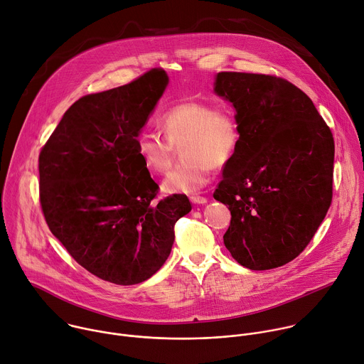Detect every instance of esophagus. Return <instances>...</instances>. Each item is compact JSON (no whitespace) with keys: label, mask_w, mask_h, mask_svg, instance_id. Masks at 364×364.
Wrapping results in <instances>:
<instances>
[{"label":"esophagus","mask_w":364,"mask_h":364,"mask_svg":"<svg viewBox=\"0 0 364 364\" xmlns=\"http://www.w3.org/2000/svg\"><path fill=\"white\" fill-rule=\"evenodd\" d=\"M190 200H191V203H194V204H205V203H207V198H205V197H203V196H197V194L191 196V197H190Z\"/></svg>","instance_id":"obj_1"}]
</instances>
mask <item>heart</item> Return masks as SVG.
Returning <instances> with one entry per match:
<instances>
[{
    "label": "heart",
    "instance_id": "1",
    "mask_svg": "<svg viewBox=\"0 0 364 364\" xmlns=\"http://www.w3.org/2000/svg\"><path fill=\"white\" fill-rule=\"evenodd\" d=\"M164 139L141 132L136 137V151L144 167L156 174L168 170L174 149L181 145L186 163L173 168L163 180L168 194H191L208 184L214 167L228 164L241 141V127L230 108L201 101L174 104L160 118Z\"/></svg>",
    "mask_w": 364,
    "mask_h": 364
}]
</instances>
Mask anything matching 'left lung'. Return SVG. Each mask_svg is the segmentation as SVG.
<instances>
[{
	"instance_id": "8db88e82",
	"label": "left lung",
	"mask_w": 364,
	"mask_h": 364,
	"mask_svg": "<svg viewBox=\"0 0 364 364\" xmlns=\"http://www.w3.org/2000/svg\"><path fill=\"white\" fill-rule=\"evenodd\" d=\"M214 91L232 104L241 127L214 191L231 213L224 246L250 270L284 266L307 247L331 204L333 134L307 94L284 78L223 71Z\"/></svg>"
}]
</instances>
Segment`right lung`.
<instances>
[{
  "label": "right lung",
  "instance_id": "obj_1",
  "mask_svg": "<svg viewBox=\"0 0 364 364\" xmlns=\"http://www.w3.org/2000/svg\"><path fill=\"white\" fill-rule=\"evenodd\" d=\"M168 84L164 70L75 101L41 149L40 203L70 256L101 280L132 286L164 264L174 224L190 213L184 194L154 203L157 183L136 137Z\"/></svg>",
  "mask_w": 364,
  "mask_h": 364
}]
</instances>
